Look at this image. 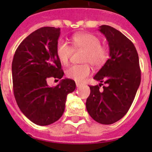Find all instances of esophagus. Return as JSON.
I'll list each match as a JSON object with an SVG mask.
<instances>
[{"label":"esophagus","mask_w":152,"mask_h":152,"mask_svg":"<svg viewBox=\"0 0 152 152\" xmlns=\"http://www.w3.org/2000/svg\"><path fill=\"white\" fill-rule=\"evenodd\" d=\"M76 87H81V86H82V84L79 83V82H76Z\"/></svg>","instance_id":"1"}]
</instances>
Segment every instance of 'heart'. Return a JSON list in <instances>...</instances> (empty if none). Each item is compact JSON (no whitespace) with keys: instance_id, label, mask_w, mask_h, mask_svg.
Masks as SVG:
<instances>
[{"instance_id":"1","label":"heart","mask_w":152,"mask_h":152,"mask_svg":"<svg viewBox=\"0 0 152 152\" xmlns=\"http://www.w3.org/2000/svg\"><path fill=\"white\" fill-rule=\"evenodd\" d=\"M72 46L62 39L56 43V53L62 65H67L74 50H84L82 65H73L66 70V76L76 82H83L91 73L88 63L94 67H101L108 59V50L104 45H101L98 37L89 33L76 34L72 37ZM88 63L87 64L86 62Z\"/></svg>"}]
</instances>
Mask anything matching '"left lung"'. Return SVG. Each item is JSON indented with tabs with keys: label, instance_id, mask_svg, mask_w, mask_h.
<instances>
[{
	"label": "left lung",
	"instance_id": "obj_1",
	"mask_svg": "<svg viewBox=\"0 0 152 152\" xmlns=\"http://www.w3.org/2000/svg\"><path fill=\"white\" fill-rule=\"evenodd\" d=\"M99 31L108 41L110 58L94 76L99 85L89 86L86 108L93 120L108 125L121 119L129 110L141 71L137 50L130 39L110 26H101ZM103 83L106 85L101 89Z\"/></svg>",
	"mask_w": 152,
	"mask_h": 152
}]
</instances>
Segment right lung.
I'll return each instance as SVG.
<instances>
[{
  "label": "right lung",
  "instance_id": "add662e5",
  "mask_svg": "<svg viewBox=\"0 0 152 152\" xmlns=\"http://www.w3.org/2000/svg\"><path fill=\"white\" fill-rule=\"evenodd\" d=\"M60 28L42 27L29 34L17 48L12 60L14 96L20 110L37 125L47 126L62 117L68 93L76 83L62 79L49 87V78L64 75L56 53Z\"/></svg>",
  "mask_w": 152,
  "mask_h": 152
}]
</instances>
